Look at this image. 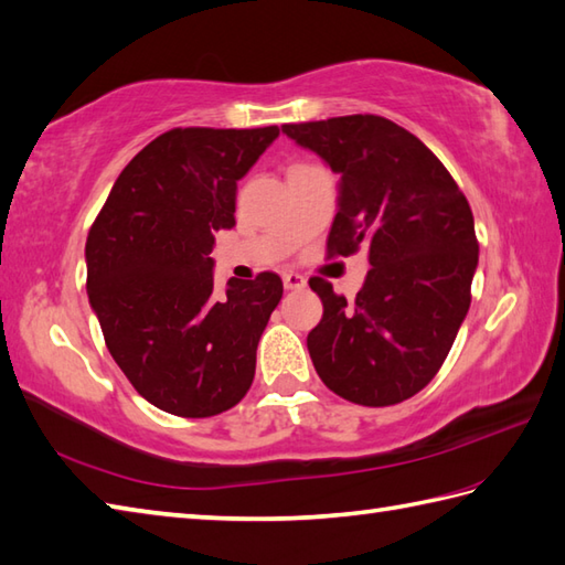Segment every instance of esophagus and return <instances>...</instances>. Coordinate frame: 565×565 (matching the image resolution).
Instances as JSON below:
<instances>
[{"mask_svg":"<svg viewBox=\"0 0 565 565\" xmlns=\"http://www.w3.org/2000/svg\"><path fill=\"white\" fill-rule=\"evenodd\" d=\"M282 282H285V290H299V287L307 285L305 275H299L295 270H285L282 273Z\"/></svg>","mask_w":565,"mask_h":565,"instance_id":"obj_1","label":"esophagus"}]
</instances>
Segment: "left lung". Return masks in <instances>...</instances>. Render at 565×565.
<instances>
[{
    "mask_svg": "<svg viewBox=\"0 0 565 565\" xmlns=\"http://www.w3.org/2000/svg\"><path fill=\"white\" fill-rule=\"evenodd\" d=\"M338 183L329 258L367 248L355 302L323 278V317L307 335L321 382L360 406H394L435 377L471 305L479 266L473 215L455 179L416 135L370 113L282 125Z\"/></svg>",
    "mask_w": 565,
    "mask_h": 565,
    "instance_id": "8db88e82",
    "label": "left lung"
}]
</instances>
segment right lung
Segmentation results:
<instances>
[{"label": "right lung", "instance_id": "add662e5", "mask_svg": "<svg viewBox=\"0 0 565 565\" xmlns=\"http://www.w3.org/2000/svg\"><path fill=\"white\" fill-rule=\"evenodd\" d=\"M278 135V125L159 135L120 171L86 236V292L108 353L173 416H217L254 382L282 280L230 278L220 292L210 254L215 232L236 224V181Z\"/></svg>", "mask_w": 565, "mask_h": 565}]
</instances>
